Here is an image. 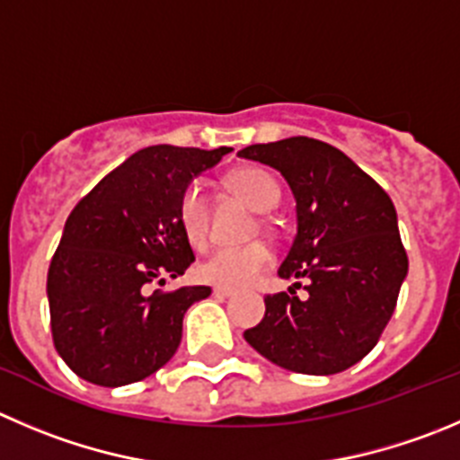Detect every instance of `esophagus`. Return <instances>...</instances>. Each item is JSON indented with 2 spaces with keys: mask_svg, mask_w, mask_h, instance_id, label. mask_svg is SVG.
Here are the masks:
<instances>
[{
  "mask_svg": "<svg viewBox=\"0 0 460 460\" xmlns=\"http://www.w3.org/2000/svg\"><path fill=\"white\" fill-rule=\"evenodd\" d=\"M212 293L217 296V298H230L233 296V288H227V287H214Z\"/></svg>",
  "mask_w": 460,
  "mask_h": 460,
  "instance_id": "obj_1",
  "label": "esophagus"
}]
</instances>
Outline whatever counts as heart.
I'll return each mask as SVG.
<instances>
[{
	"mask_svg": "<svg viewBox=\"0 0 460 460\" xmlns=\"http://www.w3.org/2000/svg\"><path fill=\"white\" fill-rule=\"evenodd\" d=\"M226 187L237 199L251 205L255 212H270L278 208L279 191L278 181L260 167H239L227 173ZM178 223L182 234L194 248H203L209 237V205L205 190L199 182H191L182 190L178 200ZM270 252L264 243H248L239 248H218L217 252L199 264L200 279L217 287L239 288L269 269Z\"/></svg>",
	"mask_w": 460,
	"mask_h": 460,
	"instance_id": "heart-1",
	"label": "heart"
}]
</instances>
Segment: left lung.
I'll return each mask as SVG.
<instances>
[{"label": "left lung", "instance_id": "obj_1", "mask_svg": "<svg viewBox=\"0 0 460 460\" xmlns=\"http://www.w3.org/2000/svg\"><path fill=\"white\" fill-rule=\"evenodd\" d=\"M246 160L278 169L296 199L298 233L279 278L305 279L300 300L266 296L260 325L243 339L279 368L334 375L377 345L393 316L409 260L386 191L343 151L312 137L252 144Z\"/></svg>", "mask_w": 460, "mask_h": 460}]
</instances>
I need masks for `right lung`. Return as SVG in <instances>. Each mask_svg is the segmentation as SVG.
<instances>
[{"instance_id":"1","label":"right lung","mask_w":460,"mask_h":460,"mask_svg":"<svg viewBox=\"0 0 460 460\" xmlns=\"http://www.w3.org/2000/svg\"><path fill=\"white\" fill-rule=\"evenodd\" d=\"M230 151L142 148L72 209L47 275V296L56 349L81 379L126 386L176 354L185 312L212 288L148 293V284L178 278L196 260L178 223V200Z\"/></svg>"}]
</instances>
